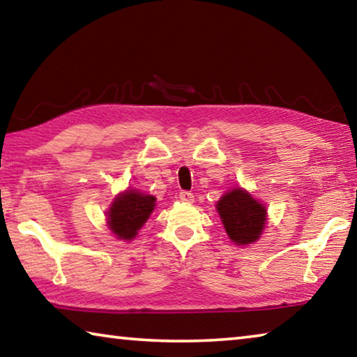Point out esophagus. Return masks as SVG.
Listing matches in <instances>:
<instances>
[{"label":"esophagus","instance_id":"obj_1","mask_svg":"<svg viewBox=\"0 0 357 357\" xmlns=\"http://www.w3.org/2000/svg\"><path fill=\"white\" fill-rule=\"evenodd\" d=\"M179 200L184 202V203H193V200H195V198H193V193L187 192V190H183V192L179 193Z\"/></svg>","mask_w":357,"mask_h":357}]
</instances>
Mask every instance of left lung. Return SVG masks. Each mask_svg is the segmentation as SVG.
<instances>
[{"label":"left lung","mask_w":357,"mask_h":357,"mask_svg":"<svg viewBox=\"0 0 357 357\" xmlns=\"http://www.w3.org/2000/svg\"><path fill=\"white\" fill-rule=\"evenodd\" d=\"M215 209L228 238L236 245L245 247L257 243L268 222L266 204L253 198L243 187H234L223 193L215 203Z\"/></svg>","instance_id":"left-lung-1"}]
</instances>
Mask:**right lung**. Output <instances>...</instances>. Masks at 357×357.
Returning a JSON list of instances; mask_svg holds the SVG:
<instances>
[{"instance_id": "right-lung-1", "label": "right lung", "mask_w": 357, "mask_h": 357, "mask_svg": "<svg viewBox=\"0 0 357 357\" xmlns=\"http://www.w3.org/2000/svg\"><path fill=\"white\" fill-rule=\"evenodd\" d=\"M155 208V197L138 189L119 192L107 211V227L119 241H132Z\"/></svg>"}]
</instances>
